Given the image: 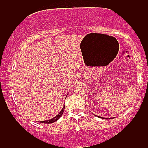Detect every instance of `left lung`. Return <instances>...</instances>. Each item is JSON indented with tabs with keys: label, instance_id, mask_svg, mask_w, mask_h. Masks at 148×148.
<instances>
[{
	"label": "left lung",
	"instance_id": "obj_1",
	"mask_svg": "<svg viewBox=\"0 0 148 148\" xmlns=\"http://www.w3.org/2000/svg\"><path fill=\"white\" fill-rule=\"evenodd\" d=\"M97 117L101 118V119H106V120H107V119H110V118H103V117H101V116H97Z\"/></svg>",
	"mask_w": 148,
	"mask_h": 148
}]
</instances>
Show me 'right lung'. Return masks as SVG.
<instances>
[{"instance_id":"add662e5","label":"right lung","mask_w":148,"mask_h":148,"mask_svg":"<svg viewBox=\"0 0 148 148\" xmlns=\"http://www.w3.org/2000/svg\"><path fill=\"white\" fill-rule=\"evenodd\" d=\"M64 109H65V106H64V107L61 110L60 113H59L58 115L56 116H55L53 118V119H49V120H47V121H40L41 123H45V124H51V123H55V122L58 121V119H60V117L62 116L63 113H64Z\"/></svg>"}]
</instances>
